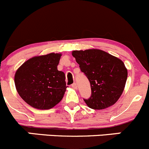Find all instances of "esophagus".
<instances>
[{
  "mask_svg": "<svg viewBox=\"0 0 149 149\" xmlns=\"http://www.w3.org/2000/svg\"><path fill=\"white\" fill-rule=\"evenodd\" d=\"M72 87L73 88H74V89H77V83H75V82L72 85Z\"/></svg>",
  "mask_w": 149,
  "mask_h": 149,
  "instance_id": "obj_1",
  "label": "esophagus"
}]
</instances>
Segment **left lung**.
I'll use <instances>...</instances> for the list:
<instances>
[{
    "label": "left lung",
    "instance_id": "8db88e82",
    "mask_svg": "<svg viewBox=\"0 0 149 149\" xmlns=\"http://www.w3.org/2000/svg\"><path fill=\"white\" fill-rule=\"evenodd\" d=\"M72 54L91 83V97L84 99L88 107L104 109L114 105L121 96L127 78L123 61L98 49L74 51Z\"/></svg>",
    "mask_w": 149,
    "mask_h": 149
}]
</instances>
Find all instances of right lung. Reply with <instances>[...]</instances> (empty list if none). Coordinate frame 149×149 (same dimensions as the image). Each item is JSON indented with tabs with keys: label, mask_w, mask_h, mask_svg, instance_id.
<instances>
[{
	"label": "right lung",
	"mask_w": 149,
	"mask_h": 149,
	"mask_svg": "<svg viewBox=\"0 0 149 149\" xmlns=\"http://www.w3.org/2000/svg\"><path fill=\"white\" fill-rule=\"evenodd\" d=\"M61 54L29 58L17 70L14 82L21 98L38 109H50L61 101L67 86L65 74L57 70Z\"/></svg>",
	"instance_id": "obj_1"
}]
</instances>
